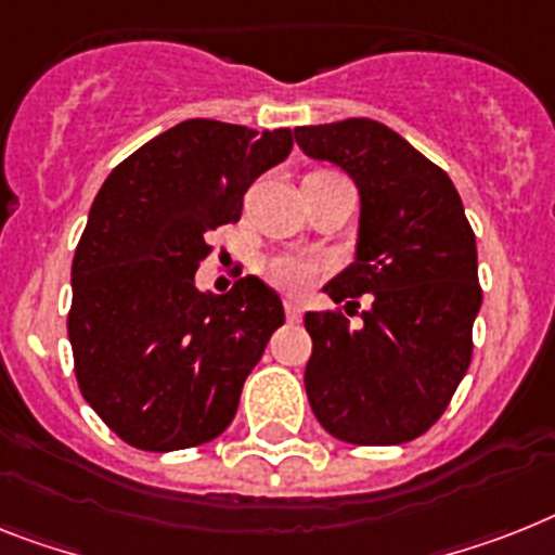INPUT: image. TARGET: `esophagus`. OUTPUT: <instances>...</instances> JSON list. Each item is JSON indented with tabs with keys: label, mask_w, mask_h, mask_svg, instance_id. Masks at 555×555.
Returning a JSON list of instances; mask_svg holds the SVG:
<instances>
[{
	"label": "esophagus",
	"mask_w": 555,
	"mask_h": 555,
	"mask_svg": "<svg viewBox=\"0 0 555 555\" xmlns=\"http://www.w3.org/2000/svg\"><path fill=\"white\" fill-rule=\"evenodd\" d=\"M283 309H286V318L292 320V323H297V320H300V314H304L300 304H295V300H286V304H283Z\"/></svg>",
	"instance_id": "1"
}]
</instances>
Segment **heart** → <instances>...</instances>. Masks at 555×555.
Here are the masks:
<instances>
[{"label":"heart","mask_w":555,"mask_h":555,"mask_svg":"<svg viewBox=\"0 0 555 555\" xmlns=\"http://www.w3.org/2000/svg\"><path fill=\"white\" fill-rule=\"evenodd\" d=\"M269 281L278 288H286V292H297L304 288L306 283L320 272V263L309 255H297V251H281V255H272L263 267Z\"/></svg>","instance_id":"b5f03b06"}]
</instances>
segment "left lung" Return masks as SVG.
Instances as JSON below:
<instances>
[{"mask_svg":"<svg viewBox=\"0 0 555 555\" xmlns=\"http://www.w3.org/2000/svg\"><path fill=\"white\" fill-rule=\"evenodd\" d=\"M309 158L360 192L354 263L326 283L340 311H306V393L318 423L351 446H400L437 423L465 377L482 306L476 237L446 169L371 118L295 127Z\"/></svg>","mask_w":555,"mask_h":555,"instance_id":"obj_1","label":"left lung"}]
</instances>
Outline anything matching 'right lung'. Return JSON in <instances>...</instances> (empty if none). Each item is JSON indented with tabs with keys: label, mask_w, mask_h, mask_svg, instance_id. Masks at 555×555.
<instances>
[{
	"label": "right lung",
	"mask_w": 555,
	"mask_h": 555,
	"mask_svg": "<svg viewBox=\"0 0 555 555\" xmlns=\"http://www.w3.org/2000/svg\"><path fill=\"white\" fill-rule=\"evenodd\" d=\"M292 153V130L190 118L124 158L90 206L67 314L81 397L141 451L227 431L241 388L283 326L274 288L246 274L195 286L206 235L235 223L251 181Z\"/></svg>",
	"instance_id": "obj_1"
}]
</instances>
